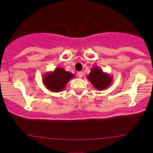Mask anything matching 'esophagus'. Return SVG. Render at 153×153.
Instances as JSON below:
<instances>
[{
  "instance_id": "obj_1",
  "label": "esophagus",
  "mask_w": 153,
  "mask_h": 153,
  "mask_svg": "<svg viewBox=\"0 0 153 153\" xmlns=\"http://www.w3.org/2000/svg\"><path fill=\"white\" fill-rule=\"evenodd\" d=\"M78 76L79 78H82L83 76H84V73H83V72H78Z\"/></svg>"
}]
</instances>
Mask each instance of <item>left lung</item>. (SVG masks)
<instances>
[{
    "mask_svg": "<svg viewBox=\"0 0 153 153\" xmlns=\"http://www.w3.org/2000/svg\"><path fill=\"white\" fill-rule=\"evenodd\" d=\"M86 78L92 85L99 91L104 90L109 87L113 79L112 75L104 72L101 68L97 66L91 69L89 75H86Z\"/></svg>",
    "mask_w": 153,
    "mask_h": 153,
    "instance_id": "left-lung-1",
    "label": "left lung"
}]
</instances>
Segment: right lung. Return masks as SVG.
Returning <instances> with one entry per match:
<instances>
[{"label": "right lung", "mask_w": 153, "mask_h": 153, "mask_svg": "<svg viewBox=\"0 0 153 153\" xmlns=\"http://www.w3.org/2000/svg\"><path fill=\"white\" fill-rule=\"evenodd\" d=\"M74 77V74L67 72L64 68L57 67L54 71L44 74L42 81L45 87L49 91L59 92L65 88L69 80Z\"/></svg>", "instance_id": "obj_1"}]
</instances>
